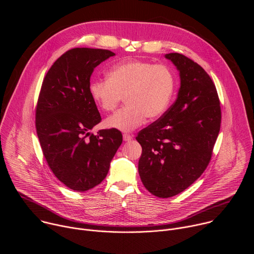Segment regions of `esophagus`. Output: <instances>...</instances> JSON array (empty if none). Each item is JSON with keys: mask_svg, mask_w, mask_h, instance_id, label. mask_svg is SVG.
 I'll list each match as a JSON object with an SVG mask.
<instances>
[{"mask_svg": "<svg viewBox=\"0 0 254 254\" xmlns=\"http://www.w3.org/2000/svg\"><path fill=\"white\" fill-rule=\"evenodd\" d=\"M123 137H124V140H125V141H128V140H131V139H132V135L129 134V133H124Z\"/></svg>", "mask_w": 254, "mask_h": 254, "instance_id": "1", "label": "esophagus"}]
</instances>
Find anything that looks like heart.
I'll return each mask as SVG.
<instances>
[{
    "instance_id": "b5f03b06",
    "label": "heart",
    "mask_w": 254,
    "mask_h": 254,
    "mask_svg": "<svg viewBox=\"0 0 254 254\" xmlns=\"http://www.w3.org/2000/svg\"><path fill=\"white\" fill-rule=\"evenodd\" d=\"M175 75L170 67L133 60L113 66L107 78L93 79L89 94L103 112H112L125 95L126 105L105 121V126L123 131L132 130L146 119L162 117L172 101Z\"/></svg>"
}]
</instances>
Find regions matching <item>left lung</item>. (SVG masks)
Segmentation results:
<instances>
[{"label":"left lung","instance_id":"1","mask_svg":"<svg viewBox=\"0 0 254 254\" xmlns=\"http://www.w3.org/2000/svg\"><path fill=\"white\" fill-rule=\"evenodd\" d=\"M180 72L176 101L141 129L138 174L151 194L173 197L186 190L210 163L221 125L220 100L207 72L183 54L169 53Z\"/></svg>","mask_w":254,"mask_h":254}]
</instances>
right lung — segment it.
I'll use <instances>...</instances> for the list:
<instances>
[{
	"label": "right lung",
	"mask_w": 254,
	"mask_h": 254,
	"mask_svg": "<svg viewBox=\"0 0 254 254\" xmlns=\"http://www.w3.org/2000/svg\"><path fill=\"white\" fill-rule=\"evenodd\" d=\"M114 55L105 49L66 51L46 73L36 106V131L44 158L60 182L77 192L102 182L123 142L117 128L89 131L101 121L89 94L90 76Z\"/></svg>",
	"instance_id": "obj_1"
}]
</instances>
